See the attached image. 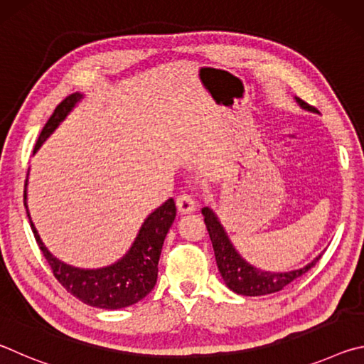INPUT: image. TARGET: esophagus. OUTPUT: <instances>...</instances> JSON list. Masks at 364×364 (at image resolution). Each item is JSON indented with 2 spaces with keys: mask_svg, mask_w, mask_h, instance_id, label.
Returning <instances> with one entry per match:
<instances>
[{
  "mask_svg": "<svg viewBox=\"0 0 364 364\" xmlns=\"http://www.w3.org/2000/svg\"><path fill=\"white\" fill-rule=\"evenodd\" d=\"M176 207H178V212L183 213V215L194 212L196 210V199L193 197V194L183 193V194L178 196Z\"/></svg>",
  "mask_w": 364,
  "mask_h": 364,
  "instance_id": "obj_1",
  "label": "esophagus"
}]
</instances>
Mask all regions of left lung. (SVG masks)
Wrapping results in <instances>:
<instances>
[{"mask_svg":"<svg viewBox=\"0 0 364 364\" xmlns=\"http://www.w3.org/2000/svg\"><path fill=\"white\" fill-rule=\"evenodd\" d=\"M295 101L299 102V106L310 112H316V109L301 101L300 97H295ZM202 215H204V221L210 236V241L213 245L215 258H217L218 269L223 278L225 284L231 289L232 292L239 295H249V297H257V295H267L278 292L281 289H284L287 284H291L292 281L300 278L301 274H305L308 269L315 267L316 262L321 258L318 255L311 263H308L306 267L287 271V273H274V271H263L255 267H252L244 258L237 254V250L234 249L230 237L225 231V228L221 226L217 215L213 213L212 208L204 207L202 208Z\"/></svg>","mask_w":364,"mask_h":364,"instance_id":"8db88e82","label":"left lung"}]
</instances>
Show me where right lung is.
Masks as SVG:
<instances>
[{
  "label": "right lung",
  "instance_id": "right-lung-1",
  "mask_svg": "<svg viewBox=\"0 0 364 364\" xmlns=\"http://www.w3.org/2000/svg\"><path fill=\"white\" fill-rule=\"evenodd\" d=\"M83 96L80 93H73L59 102V106L54 109L46 125L43 127L33 152L38 151L43 141L56 130L59 123L65 119L67 114L70 112L73 106ZM23 205H26L27 217L30 226H32L36 244H38L40 250L45 255L48 264L51 267L54 278L67 289V292H70L73 297L82 300L83 304L106 308V310H117V308H125L138 304L156 286L160 252H162L165 236H167L170 226L173 225L176 217V205L173 199L164 202L162 205L156 208L144 220L128 254L123 255L114 264L97 269L75 268L58 260L45 247V244H43L38 236V231L35 230V225L32 223L27 207V189L23 191Z\"/></svg>",
  "mask_w": 364,
  "mask_h": 364
}]
</instances>
